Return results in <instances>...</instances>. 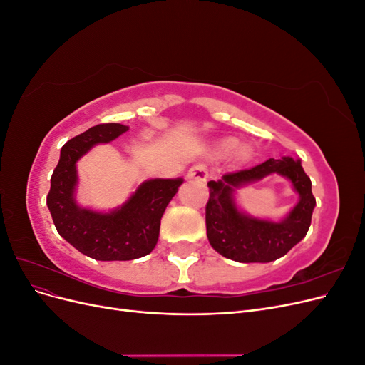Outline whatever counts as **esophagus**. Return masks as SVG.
<instances>
[{
  "mask_svg": "<svg viewBox=\"0 0 365 365\" xmlns=\"http://www.w3.org/2000/svg\"><path fill=\"white\" fill-rule=\"evenodd\" d=\"M208 176V170H207V165L202 163H197L189 169L187 172V178L189 180H196V181H205Z\"/></svg>",
  "mask_w": 365,
  "mask_h": 365,
  "instance_id": "obj_1",
  "label": "esophagus"
}]
</instances>
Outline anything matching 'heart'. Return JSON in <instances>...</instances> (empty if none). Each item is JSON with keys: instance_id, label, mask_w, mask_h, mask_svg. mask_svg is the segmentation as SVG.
<instances>
[{"instance_id": "b5f03b06", "label": "heart", "mask_w": 365, "mask_h": 365, "mask_svg": "<svg viewBox=\"0 0 365 365\" xmlns=\"http://www.w3.org/2000/svg\"><path fill=\"white\" fill-rule=\"evenodd\" d=\"M219 152H220V153H231V152H235L237 158L244 160V158L248 157V152H250V150H248V148L244 146V145H239V146H237V140H235V138H227V140H224V141L219 145Z\"/></svg>"}]
</instances>
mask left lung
Instances as JSON below:
<instances>
[{
	"mask_svg": "<svg viewBox=\"0 0 365 365\" xmlns=\"http://www.w3.org/2000/svg\"><path fill=\"white\" fill-rule=\"evenodd\" d=\"M271 173H280L292 180L301 201L282 223H271L240 214L232 201V189ZM205 205L207 237L219 254L242 263H267L284 256L300 242L311 227L315 197L311 178L302 163L289 157L268 160L251 169L228 172L219 181H210Z\"/></svg>",
	"mask_w": 365,
	"mask_h": 365,
	"instance_id": "1",
	"label": "left lung"
}]
</instances>
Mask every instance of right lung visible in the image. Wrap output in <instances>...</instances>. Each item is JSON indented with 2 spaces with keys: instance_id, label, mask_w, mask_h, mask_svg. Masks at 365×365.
I'll return each mask as SVG.
<instances>
[{
  "instance_id": "right-lung-1",
  "label": "right lung",
  "mask_w": 365,
  "mask_h": 365,
  "mask_svg": "<svg viewBox=\"0 0 365 365\" xmlns=\"http://www.w3.org/2000/svg\"><path fill=\"white\" fill-rule=\"evenodd\" d=\"M128 130L120 123L93 126L68 140L61 149L51 175L47 205L58 233L85 256L96 260H132L146 256L157 245L160 224L182 180L143 182L130 200L115 212L96 213L74 201L76 161L97 143H108Z\"/></svg>"
}]
</instances>
